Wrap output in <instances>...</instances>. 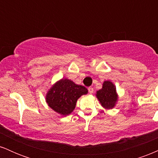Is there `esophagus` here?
<instances>
[{
  "mask_svg": "<svg viewBox=\"0 0 158 158\" xmlns=\"http://www.w3.org/2000/svg\"><path fill=\"white\" fill-rule=\"evenodd\" d=\"M88 92H89L90 94H93V92H94V88H92V87H89V88H88Z\"/></svg>",
  "mask_w": 158,
  "mask_h": 158,
  "instance_id": "1",
  "label": "esophagus"
}]
</instances>
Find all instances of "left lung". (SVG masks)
I'll list each match as a JSON object with an SVG mask.
<instances>
[{
  "label": "left lung",
  "instance_id": "1",
  "mask_svg": "<svg viewBox=\"0 0 158 158\" xmlns=\"http://www.w3.org/2000/svg\"><path fill=\"white\" fill-rule=\"evenodd\" d=\"M97 97L105 108H113L117 101V95L114 85L110 81H105L102 89L97 92Z\"/></svg>",
  "mask_w": 158,
  "mask_h": 158
}]
</instances>
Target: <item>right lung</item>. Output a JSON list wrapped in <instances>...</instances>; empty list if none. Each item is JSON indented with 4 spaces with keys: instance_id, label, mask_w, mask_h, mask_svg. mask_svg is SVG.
<instances>
[{
    "instance_id": "add662e5",
    "label": "right lung",
    "mask_w": 158,
    "mask_h": 158,
    "mask_svg": "<svg viewBox=\"0 0 158 158\" xmlns=\"http://www.w3.org/2000/svg\"><path fill=\"white\" fill-rule=\"evenodd\" d=\"M88 94V89L82 85L62 79L50 88L46 96L48 106L57 113L63 116L68 115L74 110L77 99Z\"/></svg>"
}]
</instances>
